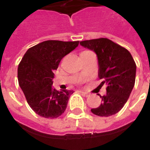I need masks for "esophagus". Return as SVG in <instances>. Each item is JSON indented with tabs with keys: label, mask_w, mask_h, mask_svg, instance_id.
Instances as JSON below:
<instances>
[{
	"label": "esophagus",
	"mask_w": 150,
	"mask_h": 150,
	"mask_svg": "<svg viewBox=\"0 0 150 150\" xmlns=\"http://www.w3.org/2000/svg\"><path fill=\"white\" fill-rule=\"evenodd\" d=\"M81 93H82V94H83V95H84L85 96H89V93H87V92H85V91H81Z\"/></svg>",
	"instance_id": "34e87169"
}]
</instances>
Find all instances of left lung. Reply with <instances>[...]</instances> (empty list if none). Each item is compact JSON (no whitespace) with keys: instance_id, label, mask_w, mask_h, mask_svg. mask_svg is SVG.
Here are the masks:
<instances>
[{"instance_id":"1","label":"left lung","mask_w":150,"mask_h":150,"mask_svg":"<svg viewBox=\"0 0 150 150\" xmlns=\"http://www.w3.org/2000/svg\"><path fill=\"white\" fill-rule=\"evenodd\" d=\"M80 45L96 53L98 59V76L107 84V93L100 96L101 104L91 109L100 117H109L121 110L135 86L136 64L125 48L107 38L80 42Z\"/></svg>"}]
</instances>
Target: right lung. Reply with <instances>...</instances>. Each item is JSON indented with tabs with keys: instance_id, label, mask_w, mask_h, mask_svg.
<instances>
[{
	"instance_id": "add662e5",
	"label": "right lung",
	"mask_w": 150,
	"mask_h": 150,
	"mask_svg": "<svg viewBox=\"0 0 150 150\" xmlns=\"http://www.w3.org/2000/svg\"><path fill=\"white\" fill-rule=\"evenodd\" d=\"M79 41L47 40L29 48L18 68L19 86L35 113L56 118L66 110L73 90L58 91L53 87L54 72L61 59L79 46Z\"/></svg>"
}]
</instances>
